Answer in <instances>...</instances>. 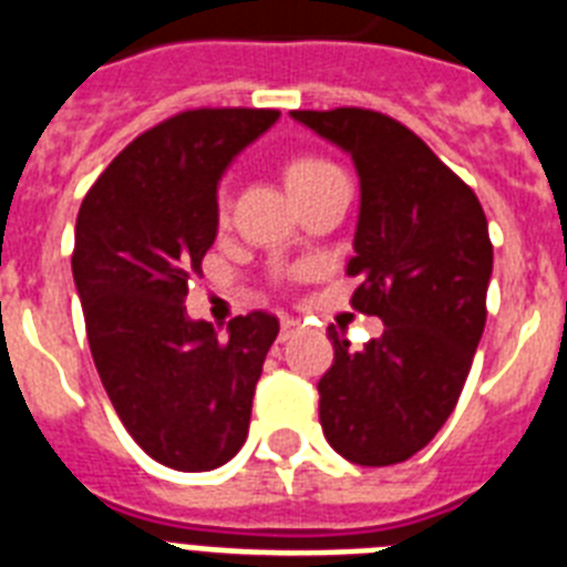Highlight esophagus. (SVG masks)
I'll return each instance as SVG.
<instances>
[{
	"mask_svg": "<svg viewBox=\"0 0 567 567\" xmlns=\"http://www.w3.org/2000/svg\"><path fill=\"white\" fill-rule=\"evenodd\" d=\"M297 329H299V320H293V317H282V320H279V340H288Z\"/></svg>",
	"mask_w": 567,
	"mask_h": 567,
	"instance_id": "34e87169",
	"label": "esophagus"
}]
</instances>
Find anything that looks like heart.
<instances>
[{
  "label": "heart",
  "instance_id": "1",
  "mask_svg": "<svg viewBox=\"0 0 567 567\" xmlns=\"http://www.w3.org/2000/svg\"><path fill=\"white\" fill-rule=\"evenodd\" d=\"M340 174L338 165H331L329 159H320V156H308L297 154L285 163V186L291 195H299V192H308V188L320 186L323 179ZM218 215L220 220L227 218V195H220L218 200Z\"/></svg>",
  "mask_w": 567,
  "mask_h": 567
}]
</instances>
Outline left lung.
<instances>
[{
  "label": "left lung",
  "instance_id": "1",
  "mask_svg": "<svg viewBox=\"0 0 567 567\" xmlns=\"http://www.w3.org/2000/svg\"><path fill=\"white\" fill-rule=\"evenodd\" d=\"M291 118L355 165L352 308L384 323L361 352L329 326L320 425L349 463L393 466L434 440L466 384L486 326L489 224L475 192L395 118L358 107Z\"/></svg>",
  "mask_w": 567,
  "mask_h": 567
}]
</instances>
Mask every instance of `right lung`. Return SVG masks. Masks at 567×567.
<instances>
[{"mask_svg":"<svg viewBox=\"0 0 567 567\" xmlns=\"http://www.w3.org/2000/svg\"><path fill=\"white\" fill-rule=\"evenodd\" d=\"M279 110H186L142 133L86 192L72 276L101 384L140 449L177 472L238 454L279 320L250 311L227 338L183 306L218 236V186Z\"/></svg>","mask_w":567,"mask_h":567,"instance_id":"add662e5","label":"right lung"}]
</instances>
